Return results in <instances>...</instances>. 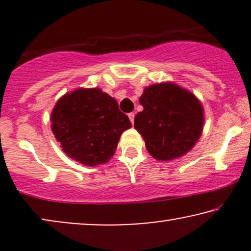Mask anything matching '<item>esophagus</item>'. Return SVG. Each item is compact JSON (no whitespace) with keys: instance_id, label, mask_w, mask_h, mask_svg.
<instances>
[{"instance_id":"esophagus-1","label":"esophagus","mask_w":251,"mask_h":251,"mask_svg":"<svg viewBox=\"0 0 251 251\" xmlns=\"http://www.w3.org/2000/svg\"><path fill=\"white\" fill-rule=\"evenodd\" d=\"M128 116H129L130 122H131L132 125H133V122H135V113H129Z\"/></svg>"}]
</instances>
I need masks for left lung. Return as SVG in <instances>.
<instances>
[{
  "label": "left lung",
  "instance_id": "left-lung-1",
  "mask_svg": "<svg viewBox=\"0 0 251 251\" xmlns=\"http://www.w3.org/2000/svg\"><path fill=\"white\" fill-rule=\"evenodd\" d=\"M144 109L135 116V129L154 159L171 161L193 149L203 130V107L179 85L152 84L139 98Z\"/></svg>",
  "mask_w": 251,
  "mask_h": 251
}]
</instances>
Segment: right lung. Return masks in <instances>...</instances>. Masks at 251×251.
<instances>
[{
    "mask_svg": "<svg viewBox=\"0 0 251 251\" xmlns=\"http://www.w3.org/2000/svg\"><path fill=\"white\" fill-rule=\"evenodd\" d=\"M50 120L64 152L89 167L107 162L122 132L131 128L118 101L98 88H81L64 95L54 105Z\"/></svg>",
    "mask_w": 251,
    "mask_h": 251,
    "instance_id": "obj_1",
    "label": "right lung"
}]
</instances>
